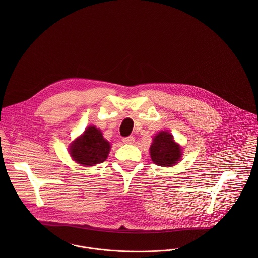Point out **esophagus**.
<instances>
[{
  "label": "esophagus",
  "mask_w": 258,
  "mask_h": 258,
  "mask_svg": "<svg viewBox=\"0 0 258 258\" xmlns=\"http://www.w3.org/2000/svg\"><path fill=\"white\" fill-rule=\"evenodd\" d=\"M135 141V138L133 136H129V137H126V138H123V142L125 144H133Z\"/></svg>",
  "instance_id": "34e87169"
}]
</instances>
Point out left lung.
Here are the masks:
<instances>
[{
    "label": "left lung",
    "instance_id": "left-lung-1",
    "mask_svg": "<svg viewBox=\"0 0 258 258\" xmlns=\"http://www.w3.org/2000/svg\"><path fill=\"white\" fill-rule=\"evenodd\" d=\"M150 155L154 164L172 167L181 160L183 154L182 148L175 142L173 135L168 131H161L153 138Z\"/></svg>",
    "mask_w": 258,
    "mask_h": 258
}]
</instances>
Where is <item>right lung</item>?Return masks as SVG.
Returning <instances> with one entry per match:
<instances>
[{"instance_id": "obj_1", "label": "right lung", "mask_w": 258, "mask_h": 258, "mask_svg": "<svg viewBox=\"0 0 258 258\" xmlns=\"http://www.w3.org/2000/svg\"><path fill=\"white\" fill-rule=\"evenodd\" d=\"M110 143L95 126H89L70 146V154L82 166L91 167L104 162L110 152Z\"/></svg>"}]
</instances>
